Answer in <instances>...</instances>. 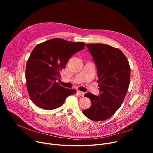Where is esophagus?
I'll list each match as a JSON object with an SVG mask.
<instances>
[{
  "instance_id": "34e87169",
  "label": "esophagus",
  "mask_w": 153,
  "mask_h": 153,
  "mask_svg": "<svg viewBox=\"0 0 153 153\" xmlns=\"http://www.w3.org/2000/svg\"><path fill=\"white\" fill-rule=\"evenodd\" d=\"M77 93L79 96H82V97H83V96H84V94H85V93H83V92H82V91H77Z\"/></svg>"
}]
</instances>
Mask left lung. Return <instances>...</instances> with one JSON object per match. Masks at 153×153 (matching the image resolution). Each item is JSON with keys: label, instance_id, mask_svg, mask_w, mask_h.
Listing matches in <instances>:
<instances>
[{"label": "left lung", "instance_id": "left-lung-1", "mask_svg": "<svg viewBox=\"0 0 153 153\" xmlns=\"http://www.w3.org/2000/svg\"><path fill=\"white\" fill-rule=\"evenodd\" d=\"M87 48L96 65L99 96L87 93L91 105L82 111L93 121H102L111 117L121 106L130 82L129 62L119 48L102 43H88Z\"/></svg>", "mask_w": 153, "mask_h": 153}]
</instances>
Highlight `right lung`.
<instances>
[{
	"label": "right lung",
	"mask_w": 153,
	"mask_h": 153,
	"mask_svg": "<svg viewBox=\"0 0 153 153\" xmlns=\"http://www.w3.org/2000/svg\"><path fill=\"white\" fill-rule=\"evenodd\" d=\"M85 43L60 38L37 44L27 60L25 77L29 96L39 108L47 110L62 106L76 91L62 86L56 80L60 77L70 58L83 50Z\"/></svg>",
	"instance_id": "obj_1"
}]
</instances>
